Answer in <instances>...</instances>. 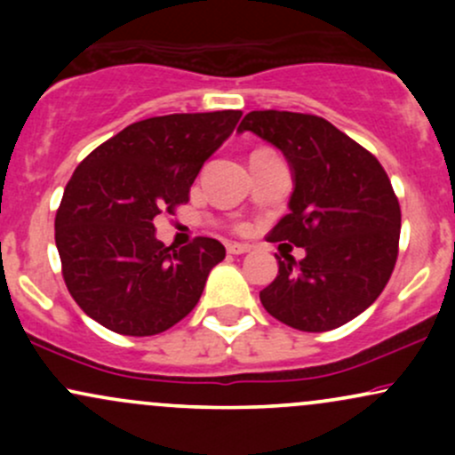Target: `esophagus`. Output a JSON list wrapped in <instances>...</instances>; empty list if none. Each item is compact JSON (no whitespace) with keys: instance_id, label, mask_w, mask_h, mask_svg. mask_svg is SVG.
I'll use <instances>...</instances> for the list:
<instances>
[{"instance_id":"1","label":"esophagus","mask_w":455,"mask_h":455,"mask_svg":"<svg viewBox=\"0 0 455 455\" xmlns=\"http://www.w3.org/2000/svg\"><path fill=\"white\" fill-rule=\"evenodd\" d=\"M248 250H250L248 243H237V242L227 243V252L228 254H243V252H248Z\"/></svg>"}]
</instances>
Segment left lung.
Here are the masks:
<instances>
[{
	"label": "left lung",
	"mask_w": 455,
	"mask_h": 455,
	"mask_svg": "<svg viewBox=\"0 0 455 455\" xmlns=\"http://www.w3.org/2000/svg\"><path fill=\"white\" fill-rule=\"evenodd\" d=\"M250 130L275 145L295 177L291 213L269 242L306 248L280 260L278 275L260 291L271 316L299 331H329L377 301L398 259L400 203L380 162L318 115L252 111Z\"/></svg>",
	"instance_id": "obj_1"
}]
</instances>
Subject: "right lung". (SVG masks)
<instances>
[{
    "label": "right lung",
    "mask_w": 455,
    "mask_h": 455,
    "mask_svg": "<svg viewBox=\"0 0 455 455\" xmlns=\"http://www.w3.org/2000/svg\"><path fill=\"white\" fill-rule=\"evenodd\" d=\"M242 111L173 113L130 124L87 156L55 216L61 275L78 307L122 336H156L201 299L218 239L173 250L154 220L190 201L203 162L231 137Z\"/></svg>",
    "instance_id": "1"
}]
</instances>
